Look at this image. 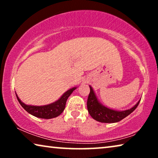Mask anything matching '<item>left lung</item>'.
Instances as JSON below:
<instances>
[{
	"label": "left lung",
	"instance_id": "1",
	"mask_svg": "<svg viewBox=\"0 0 158 158\" xmlns=\"http://www.w3.org/2000/svg\"><path fill=\"white\" fill-rule=\"evenodd\" d=\"M87 101V108L90 115L94 119L102 123H115L122 120L135 111L140 100L131 109L125 111H116L103 106L99 102L91 86Z\"/></svg>",
	"mask_w": 158,
	"mask_h": 158
}]
</instances>
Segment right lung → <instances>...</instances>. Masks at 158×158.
Returning <instances> with one entry per match:
<instances>
[{"mask_svg":"<svg viewBox=\"0 0 158 158\" xmlns=\"http://www.w3.org/2000/svg\"><path fill=\"white\" fill-rule=\"evenodd\" d=\"M75 89H76V87H74L70 90H67L60 97V98L58 99L55 102L48 105L40 106H31L25 104L19 99L17 94L16 95L19 103L28 113L36 116V117L49 119V118L57 117V116L62 114V112L64 111V108H65L66 101L68 100V97L70 96L71 94L73 92V90H75Z\"/></svg>","mask_w":158,"mask_h":158,"instance_id":"right-lung-1","label":"right lung"}]
</instances>
